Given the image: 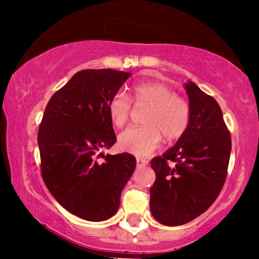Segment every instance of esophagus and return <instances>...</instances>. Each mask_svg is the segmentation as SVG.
Returning <instances> with one entry per match:
<instances>
[{
	"label": "esophagus",
	"instance_id": "34e87169",
	"mask_svg": "<svg viewBox=\"0 0 259 259\" xmlns=\"http://www.w3.org/2000/svg\"><path fill=\"white\" fill-rule=\"evenodd\" d=\"M148 160L144 159V158H136V164H138V167H145V165H147Z\"/></svg>",
	"mask_w": 259,
	"mask_h": 259
}]
</instances>
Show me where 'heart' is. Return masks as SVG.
<instances>
[{
  "instance_id": "obj_1",
  "label": "heart",
  "mask_w": 259,
  "mask_h": 259,
  "mask_svg": "<svg viewBox=\"0 0 259 259\" xmlns=\"http://www.w3.org/2000/svg\"><path fill=\"white\" fill-rule=\"evenodd\" d=\"M136 107H147L144 117L146 126L132 127L120 134V150L135 156H148L162 141H177L185 135L191 123V105L183 96L162 82H140L133 86ZM132 101L123 91H117L108 101V114L113 125L123 127L132 114Z\"/></svg>"
}]
</instances>
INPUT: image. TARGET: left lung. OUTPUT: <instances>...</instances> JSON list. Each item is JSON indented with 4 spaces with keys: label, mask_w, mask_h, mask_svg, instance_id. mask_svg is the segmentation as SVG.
I'll return each instance as SVG.
<instances>
[{
    "label": "left lung",
    "mask_w": 259,
    "mask_h": 259,
    "mask_svg": "<svg viewBox=\"0 0 259 259\" xmlns=\"http://www.w3.org/2000/svg\"><path fill=\"white\" fill-rule=\"evenodd\" d=\"M191 123L183 138L151 167L156 180L150 209L160 224L183 225L201 215L221 194L228 175L231 136L218 102L195 82L185 84Z\"/></svg>",
    "instance_id": "obj_1"
}]
</instances>
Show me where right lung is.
Segmentation results:
<instances>
[{"label":"right lung","instance_id":"right-lung-1","mask_svg":"<svg viewBox=\"0 0 259 259\" xmlns=\"http://www.w3.org/2000/svg\"><path fill=\"white\" fill-rule=\"evenodd\" d=\"M129 76L113 69L80 70L53 94L38 126L45 185L62 207L85 221L102 222L117 213L136 167L130 153H99L117 141L108 101Z\"/></svg>","mask_w":259,"mask_h":259}]
</instances>
